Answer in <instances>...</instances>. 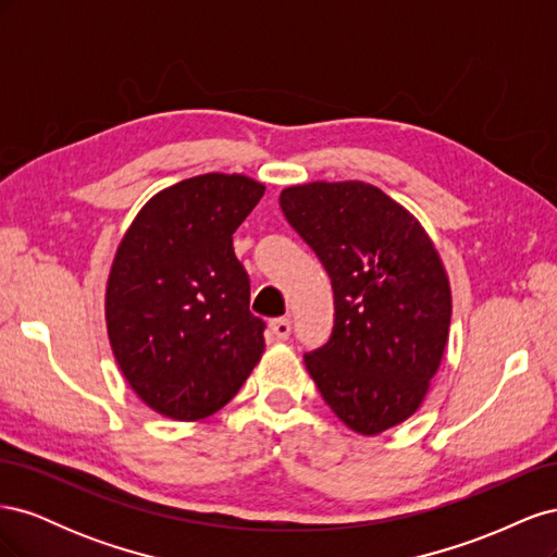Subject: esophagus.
I'll list each match as a JSON object with an SVG mask.
<instances>
[{
	"instance_id": "34e87169",
	"label": "esophagus",
	"mask_w": 557,
	"mask_h": 557,
	"mask_svg": "<svg viewBox=\"0 0 557 557\" xmlns=\"http://www.w3.org/2000/svg\"><path fill=\"white\" fill-rule=\"evenodd\" d=\"M272 332L276 334V339L285 342L290 336V320L288 318H274L272 320Z\"/></svg>"
}]
</instances>
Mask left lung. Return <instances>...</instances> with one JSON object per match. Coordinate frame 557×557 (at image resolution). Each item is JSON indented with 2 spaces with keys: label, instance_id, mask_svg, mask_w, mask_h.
Segmentation results:
<instances>
[{
  "label": "left lung",
  "instance_id": "left-lung-1",
  "mask_svg": "<svg viewBox=\"0 0 557 557\" xmlns=\"http://www.w3.org/2000/svg\"><path fill=\"white\" fill-rule=\"evenodd\" d=\"M278 205L332 278V336L305 356L320 395L358 434L404 423L448 344L450 283L430 234L362 181L290 185Z\"/></svg>",
  "mask_w": 557,
  "mask_h": 557
}]
</instances>
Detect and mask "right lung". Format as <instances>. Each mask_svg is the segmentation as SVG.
Instances as JSON below:
<instances>
[{
  "mask_svg": "<svg viewBox=\"0 0 557 557\" xmlns=\"http://www.w3.org/2000/svg\"><path fill=\"white\" fill-rule=\"evenodd\" d=\"M264 195L244 174H201L150 197L115 250L107 332L123 376L172 420H205L264 352V323L232 234Z\"/></svg>",
  "mask_w": 557,
  "mask_h": 557,
  "instance_id": "add662e5",
  "label": "right lung"
}]
</instances>
